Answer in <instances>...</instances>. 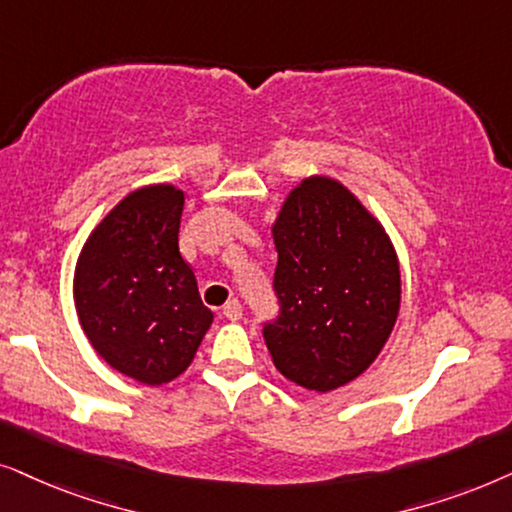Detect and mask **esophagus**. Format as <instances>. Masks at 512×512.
Masks as SVG:
<instances>
[{
    "instance_id": "1",
    "label": "esophagus",
    "mask_w": 512,
    "mask_h": 512,
    "mask_svg": "<svg viewBox=\"0 0 512 512\" xmlns=\"http://www.w3.org/2000/svg\"><path fill=\"white\" fill-rule=\"evenodd\" d=\"M224 318H229V320H241L243 318V306L238 304V299H231V302L224 306Z\"/></svg>"
}]
</instances>
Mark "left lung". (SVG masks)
I'll return each mask as SVG.
<instances>
[{"label":"left lung","mask_w":512,"mask_h":512,"mask_svg":"<svg viewBox=\"0 0 512 512\" xmlns=\"http://www.w3.org/2000/svg\"><path fill=\"white\" fill-rule=\"evenodd\" d=\"M281 313L264 323L276 370L327 393L360 377L384 349L400 311V264L377 217L325 175L283 201L274 227Z\"/></svg>","instance_id":"8db88e82"}]
</instances>
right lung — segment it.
Wrapping results in <instances>:
<instances>
[{
  "mask_svg": "<svg viewBox=\"0 0 512 512\" xmlns=\"http://www.w3.org/2000/svg\"><path fill=\"white\" fill-rule=\"evenodd\" d=\"M185 192L140 187L86 238L74 269L84 335L109 367L161 386L192 365L213 311L203 306L177 234Z\"/></svg>",
  "mask_w": 512,
  "mask_h": 512,
  "instance_id": "right-lung-1",
  "label": "right lung"
}]
</instances>
